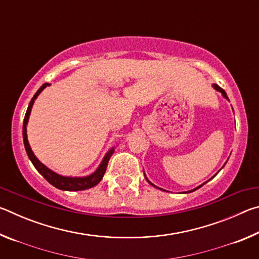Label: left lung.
I'll return each mask as SVG.
<instances>
[{
    "label": "left lung",
    "instance_id": "obj_1",
    "mask_svg": "<svg viewBox=\"0 0 259 259\" xmlns=\"http://www.w3.org/2000/svg\"><path fill=\"white\" fill-rule=\"evenodd\" d=\"M212 88H213V89H214V90H216V91H218V93H221V94H222V96H223V97H224V98H225L226 100H229V97H227V95H226V93H225V90H223L221 87H219V85H217V84H214V83H213V84H212ZM229 102H230V100H229ZM232 109H233V108H232ZM225 164H226V162H225V163H224V165H223V166H222V169H223V168H224V166H225ZM219 171H221V170H219ZM219 171H218V172H219ZM218 172H217V174H218ZM217 174H216V175H217ZM144 175H145V172H144ZM216 175H214V176H216ZM214 176H213V177H214ZM213 177H212V178H213ZM145 178H146V181H147L148 183H150L152 186H154V187H156V188H159V190H161V191H165V190H163V188H161V187H157V186H155V185H154V184H153L152 182H150V181H148V178L146 177V175H145ZM212 178H210V179H209V181H211V179H212ZM209 181H207V182H205V183H208ZM205 183H203V184H201V185H199L198 187H195V188H193V190H191V191H186V192H183V193H191V192H194V191H196V190H199V188H200L201 186H203ZM165 192H168V191H165Z\"/></svg>",
    "mask_w": 259,
    "mask_h": 259
}]
</instances>
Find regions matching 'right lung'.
<instances>
[{
    "label": "right lung",
    "instance_id": "right-lung-1",
    "mask_svg": "<svg viewBox=\"0 0 259 259\" xmlns=\"http://www.w3.org/2000/svg\"><path fill=\"white\" fill-rule=\"evenodd\" d=\"M51 85L50 83H45L42 84L40 89L36 91V94L34 95V97L30 100L27 107V111H26L25 114V119H24V124H23V138H24V145H25V150L27 155L29 157L30 162H32L33 165L35 166V169L40 172L43 177H45L48 182H49L52 186H55L58 188V190H63V191H84L88 190V188H91L97 185V184L102 181L105 171H106L108 161L111 159L112 154L115 151L116 145L109 148V150L106 152V154L104 155L102 162H100L99 165L97 166V169L95 170L93 174L88 175V176H78V177H73V176H63V175H59L55 172L54 170H51L50 168H48L46 164H43L42 162L35 156L34 152L30 148V145L28 143V138H27V123L29 120V115L30 112H32L34 102L36 100L43 90L46 89L47 87Z\"/></svg>",
    "mask_w": 259,
    "mask_h": 259
}]
</instances>
